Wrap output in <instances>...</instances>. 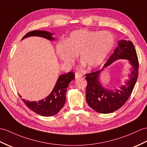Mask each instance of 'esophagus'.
Returning <instances> with one entry per match:
<instances>
[{
	"instance_id": "obj_1",
	"label": "esophagus",
	"mask_w": 147,
	"mask_h": 147,
	"mask_svg": "<svg viewBox=\"0 0 147 147\" xmlns=\"http://www.w3.org/2000/svg\"><path fill=\"white\" fill-rule=\"evenodd\" d=\"M75 75H76V78H80V77H82V74L80 72H78V71H76V74H75Z\"/></svg>"
}]
</instances>
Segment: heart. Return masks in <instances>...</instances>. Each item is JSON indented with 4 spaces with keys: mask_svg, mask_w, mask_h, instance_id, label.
<instances>
[{
    "mask_svg": "<svg viewBox=\"0 0 147 147\" xmlns=\"http://www.w3.org/2000/svg\"><path fill=\"white\" fill-rule=\"evenodd\" d=\"M115 38L109 31L77 30L71 32L65 42L56 46L57 53L67 65L74 63L79 53L80 62L88 69L97 67L112 51Z\"/></svg>",
    "mask_w": 147,
    "mask_h": 147,
    "instance_id": "heart-1",
    "label": "heart"
}]
</instances>
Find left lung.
Listing matches in <instances>:
<instances>
[{
	"instance_id": "left-lung-1",
	"label": "left lung",
	"mask_w": 147,
	"mask_h": 147,
	"mask_svg": "<svg viewBox=\"0 0 147 147\" xmlns=\"http://www.w3.org/2000/svg\"><path fill=\"white\" fill-rule=\"evenodd\" d=\"M118 45L101 70L86 75V100L92 109L100 113H112L122 107L130 96L138 78V60L133 43L130 40H121L118 42ZM119 59L129 61L132 66L129 75V78L119 89L109 90L101 85L99 80L100 74L105 67Z\"/></svg>"
}]
</instances>
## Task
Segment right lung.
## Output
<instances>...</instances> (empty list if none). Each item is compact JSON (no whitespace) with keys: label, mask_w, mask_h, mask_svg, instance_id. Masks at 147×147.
Wrapping results in <instances>:
<instances>
[{"label":"right lung","mask_w":147,"mask_h":147,"mask_svg":"<svg viewBox=\"0 0 147 147\" xmlns=\"http://www.w3.org/2000/svg\"><path fill=\"white\" fill-rule=\"evenodd\" d=\"M53 34L45 30H34L28 32L21 40L28 37L37 36L45 38L47 40L53 41ZM75 78V74L70 71L62 74L58 78L56 84L51 92L47 97L39 101H32L22 99L25 104L33 112L44 117H51L59 112L65 104L66 100L67 88L71 81ZM21 97V96L20 95Z\"/></svg>","instance_id":"1"}]
</instances>
